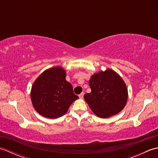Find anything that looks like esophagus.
<instances>
[{
    "mask_svg": "<svg viewBox=\"0 0 158 158\" xmlns=\"http://www.w3.org/2000/svg\"><path fill=\"white\" fill-rule=\"evenodd\" d=\"M83 96H84V94H83V93H81V94H80L79 95V98H81V99H83Z\"/></svg>",
    "mask_w": 158,
    "mask_h": 158,
    "instance_id": "esophagus-1",
    "label": "esophagus"
}]
</instances>
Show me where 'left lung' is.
Listing matches in <instances>:
<instances>
[{
  "mask_svg": "<svg viewBox=\"0 0 158 158\" xmlns=\"http://www.w3.org/2000/svg\"><path fill=\"white\" fill-rule=\"evenodd\" d=\"M91 92L84 95L85 102L96 116L108 118L125 107L128 93L126 83L110 69L94 73L89 79Z\"/></svg>",
  "mask_w": 158,
  "mask_h": 158,
  "instance_id": "8db88e82",
  "label": "left lung"
}]
</instances>
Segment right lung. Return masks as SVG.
<instances>
[{
  "mask_svg": "<svg viewBox=\"0 0 158 158\" xmlns=\"http://www.w3.org/2000/svg\"><path fill=\"white\" fill-rule=\"evenodd\" d=\"M66 76V70L62 66H54L43 71L33 83L31 101L41 115L58 118L66 114L71 104L79 98Z\"/></svg>",
  "mask_w": 158,
  "mask_h": 158,
  "instance_id": "add662e5",
  "label": "right lung"
}]
</instances>
